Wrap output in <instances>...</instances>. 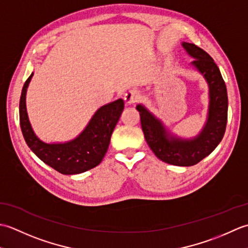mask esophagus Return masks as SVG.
I'll return each instance as SVG.
<instances>
[{
	"label": "esophagus",
	"mask_w": 248,
	"mask_h": 248,
	"mask_svg": "<svg viewBox=\"0 0 248 248\" xmlns=\"http://www.w3.org/2000/svg\"><path fill=\"white\" fill-rule=\"evenodd\" d=\"M124 102L127 105H131V104H134L139 101L140 99V93L136 92V91H129L124 93Z\"/></svg>",
	"instance_id": "34e87169"
}]
</instances>
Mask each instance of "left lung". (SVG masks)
Instances as JSON below:
<instances>
[{
    "label": "left lung",
    "mask_w": 248,
    "mask_h": 248,
    "mask_svg": "<svg viewBox=\"0 0 248 248\" xmlns=\"http://www.w3.org/2000/svg\"><path fill=\"white\" fill-rule=\"evenodd\" d=\"M183 48L194 57L192 65L202 73L209 86L207 123L196 138L184 140L173 136L141 104L140 112L141 129L147 144L157 159L177 166H192L204 159L217 148L225 134L228 116V97L226 84L217 65L207 52L196 45L182 43Z\"/></svg>",
    "instance_id": "obj_1"
}]
</instances>
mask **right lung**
I'll return each mask as SVG.
<instances>
[{
  "label": "right lung",
  "instance_id": "1",
  "mask_svg": "<svg viewBox=\"0 0 248 248\" xmlns=\"http://www.w3.org/2000/svg\"><path fill=\"white\" fill-rule=\"evenodd\" d=\"M33 73L25 81L19 103L20 127L31 150L62 175H76L99 165L107 154L110 136L124 108L123 99L100 108L77 139L62 144H46L37 138L26 112L25 96Z\"/></svg>",
  "mask_w": 248,
  "mask_h": 248
}]
</instances>
